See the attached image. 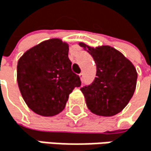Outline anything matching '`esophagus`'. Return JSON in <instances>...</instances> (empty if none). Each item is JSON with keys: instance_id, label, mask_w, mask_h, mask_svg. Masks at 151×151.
Listing matches in <instances>:
<instances>
[{"instance_id": "1", "label": "esophagus", "mask_w": 151, "mask_h": 151, "mask_svg": "<svg viewBox=\"0 0 151 151\" xmlns=\"http://www.w3.org/2000/svg\"><path fill=\"white\" fill-rule=\"evenodd\" d=\"M80 78H81V81H83V73H82V72L80 73Z\"/></svg>"}]
</instances>
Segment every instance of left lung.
Here are the masks:
<instances>
[{"mask_svg": "<svg viewBox=\"0 0 151 151\" xmlns=\"http://www.w3.org/2000/svg\"><path fill=\"white\" fill-rule=\"evenodd\" d=\"M87 48L96 65V78L93 82L81 88L88 108L95 114L113 116L120 113L133 96L137 71L133 64L116 49L103 45Z\"/></svg>", "mask_w": 151, "mask_h": 151, "instance_id": "left-lung-1", "label": "left lung"}]
</instances>
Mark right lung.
I'll use <instances>...</instances> for the list:
<instances>
[{
	"label": "right lung",
	"mask_w": 151,
	"mask_h": 151,
	"mask_svg": "<svg viewBox=\"0 0 151 151\" xmlns=\"http://www.w3.org/2000/svg\"><path fill=\"white\" fill-rule=\"evenodd\" d=\"M68 52V44L53 38L27 50L19 60V88L26 104L36 114H59L71 91L81 85L79 75L71 70Z\"/></svg>",
	"instance_id": "add662e5"
}]
</instances>
